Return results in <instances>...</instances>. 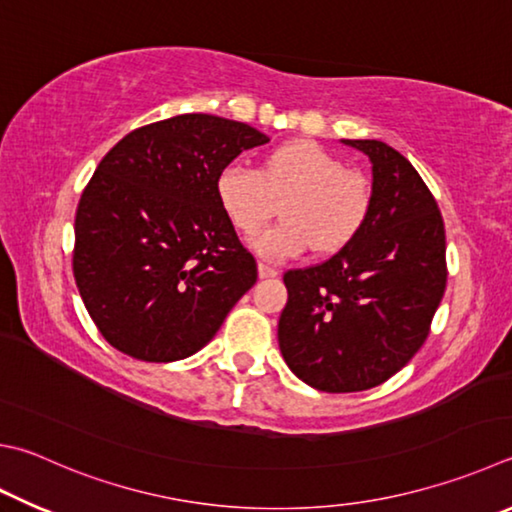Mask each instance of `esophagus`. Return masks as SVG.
<instances>
[{
  "mask_svg": "<svg viewBox=\"0 0 512 512\" xmlns=\"http://www.w3.org/2000/svg\"><path fill=\"white\" fill-rule=\"evenodd\" d=\"M257 271H259V277H262V280H268V277H277V275H280V271H277V268L268 266L266 262H259V264H257Z\"/></svg>",
  "mask_w": 512,
  "mask_h": 512,
  "instance_id": "1",
  "label": "esophagus"
}]
</instances>
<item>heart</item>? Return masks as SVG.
<instances>
[{"instance_id":"obj_1","label":"heart","mask_w":512,"mask_h":512,"mask_svg":"<svg viewBox=\"0 0 512 512\" xmlns=\"http://www.w3.org/2000/svg\"><path fill=\"white\" fill-rule=\"evenodd\" d=\"M219 208L239 235L253 237L273 215V197L282 203V221L253 241L273 262L302 255L336 253L365 228L371 212V185L347 170L336 154L315 141H288L266 156L259 172L244 163L221 167L215 181Z\"/></svg>"}]
</instances>
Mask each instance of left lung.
<instances>
[{"label": "left lung", "instance_id": "8db88e82", "mask_svg": "<svg viewBox=\"0 0 512 512\" xmlns=\"http://www.w3.org/2000/svg\"><path fill=\"white\" fill-rule=\"evenodd\" d=\"M371 163V212L327 262L284 273L277 340L288 369L320 392L371 389L430 333L445 291V230L421 174L383 141H349Z\"/></svg>", "mask_w": 512, "mask_h": 512}]
</instances>
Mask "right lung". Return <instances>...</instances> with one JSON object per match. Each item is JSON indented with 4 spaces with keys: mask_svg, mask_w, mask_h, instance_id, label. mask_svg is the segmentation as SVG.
I'll use <instances>...</instances> for the list:
<instances>
[{
    "mask_svg": "<svg viewBox=\"0 0 512 512\" xmlns=\"http://www.w3.org/2000/svg\"><path fill=\"white\" fill-rule=\"evenodd\" d=\"M268 141L237 120L183 114L134 129L100 161L78 203L73 275L111 347L174 362L215 338L257 282L215 181Z\"/></svg>",
    "mask_w": 512,
    "mask_h": 512,
    "instance_id": "add662e5",
    "label": "right lung"
}]
</instances>
